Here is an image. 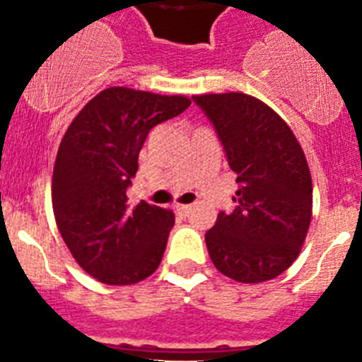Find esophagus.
<instances>
[{"instance_id":"esophagus-1","label":"esophagus","mask_w":362,"mask_h":362,"mask_svg":"<svg viewBox=\"0 0 362 362\" xmlns=\"http://www.w3.org/2000/svg\"><path fill=\"white\" fill-rule=\"evenodd\" d=\"M175 210L178 216H187L189 214V210H192V206H189V204H176Z\"/></svg>"}]
</instances>
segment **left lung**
I'll list each match as a JSON object with an SVG mask.
<instances>
[{
  "instance_id": "8db88e82",
  "label": "left lung",
  "mask_w": 362,
  "mask_h": 362,
  "mask_svg": "<svg viewBox=\"0 0 362 362\" xmlns=\"http://www.w3.org/2000/svg\"><path fill=\"white\" fill-rule=\"evenodd\" d=\"M193 101L214 124L237 175V209L220 212L204 240L221 274L261 284L286 272L312 221V176L291 127L247 93H204Z\"/></svg>"
}]
</instances>
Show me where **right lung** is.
<instances>
[{
	"label": "right lung",
	"mask_w": 362,
	"mask_h": 362,
	"mask_svg": "<svg viewBox=\"0 0 362 362\" xmlns=\"http://www.w3.org/2000/svg\"><path fill=\"white\" fill-rule=\"evenodd\" d=\"M189 105L186 95L107 88L84 105L59 142L56 226L81 269L101 284L131 286L161 263L175 214L144 201L129 210L125 189L150 129Z\"/></svg>",
	"instance_id": "1"
}]
</instances>
